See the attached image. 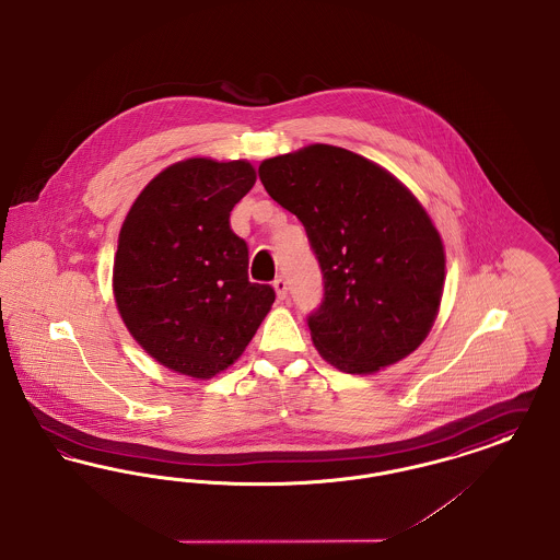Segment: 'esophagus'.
I'll list each match as a JSON object with an SVG mask.
<instances>
[{
	"label": "esophagus",
	"instance_id": "34e87169",
	"mask_svg": "<svg viewBox=\"0 0 560 560\" xmlns=\"http://www.w3.org/2000/svg\"><path fill=\"white\" fill-rule=\"evenodd\" d=\"M272 288H275V292H277V298H279V300H285V298H288V283H285V279H283V277L275 279V281H272Z\"/></svg>",
	"mask_w": 560,
	"mask_h": 560
}]
</instances>
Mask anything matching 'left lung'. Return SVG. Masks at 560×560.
I'll use <instances>...</instances> for the list:
<instances>
[{"label":"left lung","mask_w":560,"mask_h":560,"mask_svg":"<svg viewBox=\"0 0 560 560\" xmlns=\"http://www.w3.org/2000/svg\"><path fill=\"white\" fill-rule=\"evenodd\" d=\"M258 175L322 266L324 300L308 315L322 358L370 374L410 355L444 290V245L423 205L383 166L326 143L266 159Z\"/></svg>","instance_id":"8db88e82"}]
</instances>
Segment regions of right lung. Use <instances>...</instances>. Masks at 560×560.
<instances>
[{"label": "right lung", "mask_w": 560, "mask_h": 560, "mask_svg": "<svg viewBox=\"0 0 560 560\" xmlns=\"http://www.w3.org/2000/svg\"><path fill=\"white\" fill-rule=\"evenodd\" d=\"M256 184L247 161L166 166L132 202L114 258V298L132 338L173 372L211 378L241 358L275 290L247 277L232 207Z\"/></svg>", "instance_id": "add662e5"}]
</instances>
